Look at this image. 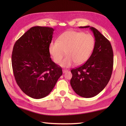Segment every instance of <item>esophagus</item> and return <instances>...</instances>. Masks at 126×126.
<instances>
[{"label":"esophagus","mask_w":126,"mask_h":126,"mask_svg":"<svg viewBox=\"0 0 126 126\" xmlns=\"http://www.w3.org/2000/svg\"><path fill=\"white\" fill-rule=\"evenodd\" d=\"M63 73L64 74V73H66V71H68V70H66V69H63Z\"/></svg>","instance_id":"esophagus-1"}]
</instances>
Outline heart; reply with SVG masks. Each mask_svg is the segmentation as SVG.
I'll return each mask as SVG.
<instances>
[{
    "instance_id": "b5f03b06",
    "label": "heart",
    "mask_w": 126,
    "mask_h": 126,
    "mask_svg": "<svg viewBox=\"0 0 126 126\" xmlns=\"http://www.w3.org/2000/svg\"><path fill=\"white\" fill-rule=\"evenodd\" d=\"M95 44V38L92 34L69 30L62 33L57 41L50 43L49 51L56 63L61 62L65 51L66 56L60 65L69 67L74 62L81 64L86 62L92 55Z\"/></svg>"
}]
</instances>
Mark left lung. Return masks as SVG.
I'll return each instance as SVG.
<instances>
[{
  "instance_id": "obj_1",
  "label": "left lung",
  "mask_w": 126,
  "mask_h": 126,
  "mask_svg": "<svg viewBox=\"0 0 126 126\" xmlns=\"http://www.w3.org/2000/svg\"><path fill=\"white\" fill-rule=\"evenodd\" d=\"M88 28L95 37V44L92 55L84 64L71 72L70 84L77 95L85 98L97 95L107 85L113 68V51L110 42L97 29Z\"/></svg>"
}]
</instances>
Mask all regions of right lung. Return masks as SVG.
Instances as JSON below:
<instances>
[{
  "label": "right lung",
  "mask_w": 126,
  "mask_h": 126,
  "mask_svg": "<svg viewBox=\"0 0 126 126\" xmlns=\"http://www.w3.org/2000/svg\"><path fill=\"white\" fill-rule=\"evenodd\" d=\"M53 28L34 26L16 42L12 54L13 74L18 86L30 97L48 95L62 75L61 66L51 60L49 46Z\"/></svg>",
  "instance_id": "add662e5"
}]
</instances>
